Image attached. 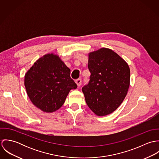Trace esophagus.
<instances>
[{"mask_svg": "<svg viewBox=\"0 0 159 159\" xmlns=\"http://www.w3.org/2000/svg\"><path fill=\"white\" fill-rule=\"evenodd\" d=\"M75 83H76L78 87H80L81 85V79H77L76 81H75Z\"/></svg>", "mask_w": 159, "mask_h": 159, "instance_id": "esophagus-1", "label": "esophagus"}]
</instances>
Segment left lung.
I'll use <instances>...</instances> for the list:
<instances>
[{
  "label": "left lung",
  "mask_w": 159,
  "mask_h": 159,
  "mask_svg": "<svg viewBox=\"0 0 159 159\" xmlns=\"http://www.w3.org/2000/svg\"><path fill=\"white\" fill-rule=\"evenodd\" d=\"M88 56L90 81L82 91L91 110L105 116L114 111L126 97L130 70L127 63L111 49L102 48Z\"/></svg>",
  "instance_id": "obj_1"
}]
</instances>
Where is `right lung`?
<instances>
[{"label":"right lung","mask_w":159,"mask_h":159,"mask_svg":"<svg viewBox=\"0 0 159 159\" xmlns=\"http://www.w3.org/2000/svg\"><path fill=\"white\" fill-rule=\"evenodd\" d=\"M24 86L32 103L45 113H52L64 103L69 92L77 88L70 70L58 55L39 58L25 73Z\"/></svg>","instance_id":"add662e5"}]
</instances>
